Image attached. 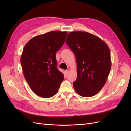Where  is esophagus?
Returning <instances> with one entry per match:
<instances>
[{
	"label": "esophagus",
	"instance_id": "1",
	"mask_svg": "<svg viewBox=\"0 0 131 131\" xmlns=\"http://www.w3.org/2000/svg\"><path fill=\"white\" fill-rule=\"evenodd\" d=\"M68 73H69V70H65V74H66V75H68Z\"/></svg>",
	"mask_w": 131,
	"mask_h": 131
}]
</instances>
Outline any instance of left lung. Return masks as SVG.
Returning a JSON list of instances; mask_svg holds the SVG:
<instances>
[{"label": "left lung", "instance_id": "1", "mask_svg": "<svg viewBox=\"0 0 131 131\" xmlns=\"http://www.w3.org/2000/svg\"><path fill=\"white\" fill-rule=\"evenodd\" d=\"M66 41L76 58L75 91L82 97L94 96L103 88L110 71L108 46L96 35L81 31L70 32Z\"/></svg>", "mask_w": 131, "mask_h": 131}]
</instances>
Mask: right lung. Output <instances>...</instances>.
Wrapping results in <instances>:
<instances>
[{"label":"right lung","mask_w":131,"mask_h":131,"mask_svg":"<svg viewBox=\"0 0 131 131\" xmlns=\"http://www.w3.org/2000/svg\"><path fill=\"white\" fill-rule=\"evenodd\" d=\"M67 35V31H50L31 39L24 47L21 58L23 75L39 96H53L64 79L57 68L56 53L64 44Z\"/></svg>","instance_id":"add662e5"}]
</instances>
